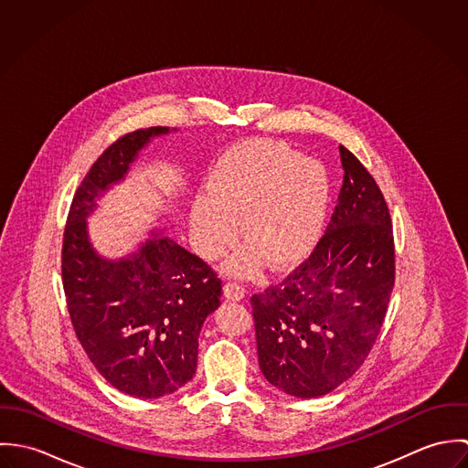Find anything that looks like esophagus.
Segmentation results:
<instances>
[{
    "mask_svg": "<svg viewBox=\"0 0 468 468\" xmlns=\"http://www.w3.org/2000/svg\"><path fill=\"white\" fill-rule=\"evenodd\" d=\"M245 293H247V290L238 282H227L223 286V295L229 301H241L245 297Z\"/></svg>",
    "mask_w": 468,
    "mask_h": 468,
    "instance_id": "1",
    "label": "esophagus"
}]
</instances>
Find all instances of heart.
I'll list each match as a JSON object with an SVG mask.
<instances>
[{"label": "heart", "instance_id": "1", "mask_svg": "<svg viewBox=\"0 0 468 468\" xmlns=\"http://www.w3.org/2000/svg\"><path fill=\"white\" fill-rule=\"evenodd\" d=\"M330 203V175L314 156L273 140H250L216 160L205 197L189 212L193 245L201 258H219L239 234L247 239L227 263L254 275L265 263H299L317 245Z\"/></svg>", "mask_w": 468, "mask_h": 468}]
</instances>
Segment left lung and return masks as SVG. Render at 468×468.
I'll return each instance as SVG.
<instances>
[{"label": "left lung", "mask_w": 468, "mask_h": 468, "mask_svg": "<svg viewBox=\"0 0 468 468\" xmlns=\"http://www.w3.org/2000/svg\"><path fill=\"white\" fill-rule=\"evenodd\" d=\"M344 182L312 256L250 299L260 367L297 399H317L351 378L380 334L395 286L388 203L360 160L338 145Z\"/></svg>", "instance_id": "obj_1"}]
</instances>
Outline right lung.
<instances>
[{
  "mask_svg": "<svg viewBox=\"0 0 468 468\" xmlns=\"http://www.w3.org/2000/svg\"><path fill=\"white\" fill-rule=\"evenodd\" d=\"M121 136L91 165L71 201L63 238V286L75 335L95 369L119 391L160 399L197 373L198 336L219 306L221 281L198 256L153 230L128 258L106 260L91 245L88 216L126 178L153 136Z\"/></svg>",
  "mask_w": 468,
  "mask_h": 468,
  "instance_id": "right-lung-1",
  "label": "right lung"
}]
</instances>
